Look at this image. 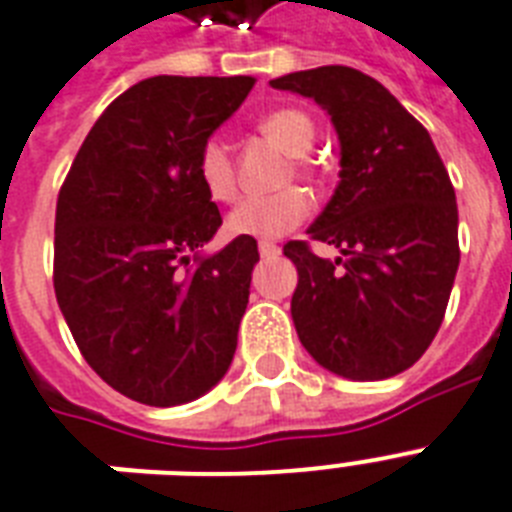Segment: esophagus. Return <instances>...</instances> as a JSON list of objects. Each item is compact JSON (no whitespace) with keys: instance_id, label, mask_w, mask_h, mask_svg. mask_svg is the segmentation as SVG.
I'll return each mask as SVG.
<instances>
[{"instance_id":"1","label":"esophagus","mask_w":512,"mask_h":512,"mask_svg":"<svg viewBox=\"0 0 512 512\" xmlns=\"http://www.w3.org/2000/svg\"><path fill=\"white\" fill-rule=\"evenodd\" d=\"M259 253H261V259H272V256H277V253H280V245L269 243V240H261Z\"/></svg>"}]
</instances>
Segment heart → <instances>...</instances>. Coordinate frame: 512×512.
I'll use <instances>...</instances> for the list:
<instances>
[{
	"mask_svg": "<svg viewBox=\"0 0 512 512\" xmlns=\"http://www.w3.org/2000/svg\"><path fill=\"white\" fill-rule=\"evenodd\" d=\"M259 132L293 158L309 155L317 137L312 118L298 108L269 110L267 116L259 118ZM296 169L304 171V163H296ZM195 174L211 200L227 203L237 195L235 163H232L227 142L219 137L203 142L198 150V161H195ZM309 211H312V200L298 187H288L275 195H253L232 208L227 216V232L237 237L272 240V237H282L296 230L309 216Z\"/></svg>",
	"mask_w": 512,
	"mask_h": 512,
	"instance_id": "obj_1",
	"label": "heart"
}]
</instances>
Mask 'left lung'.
Instances as JSON below:
<instances>
[{"mask_svg": "<svg viewBox=\"0 0 512 512\" xmlns=\"http://www.w3.org/2000/svg\"><path fill=\"white\" fill-rule=\"evenodd\" d=\"M312 97L341 140V182L309 237L282 253L298 269L290 314L325 370L383 380L412 367L439 333L460 264L455 187L431 134L380 81L322 65L269 81Z\"/></svg>", "mask_w": 512, "mask_h": 512, "instance_id": "obj_1", "label": "left lung"}]
</instances>
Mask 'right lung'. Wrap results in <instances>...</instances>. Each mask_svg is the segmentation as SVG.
Instances as JSON below:
<instances>
[{
    "instance_id": "1",
    "label": "right lung",
    "mask_w": 512,
    "mask_h": 512,
    "mask_svg": "<svg viewBox=\"0 0 512 512\" xmlns=\"http://www.w3.org/2000/svg\"><path fill=\"white\" fill-rule=\"evenodd\" d=\"M253 84V76L134 84L102 110L57 195V304L89 367L134 402H192L235 357L259 251L253 237H235L190 261L222 227L195 161Z\"/></svg>"
}]
</instances>
